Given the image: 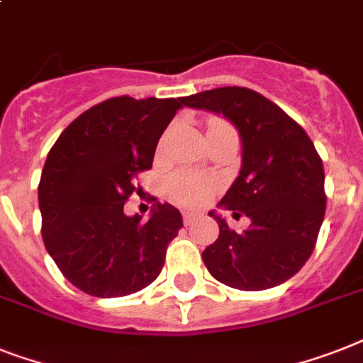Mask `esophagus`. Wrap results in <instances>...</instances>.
I'll return each mask as SVG.
<instances>
[{
    "instance_id": "esophagus-1",
    "label": "esophagus",
    "mask_w": 363,
    "mask_h": 363,
    "mask_svg": "<svg viewBox=\"0 0 363 363\" xmlns=\"http://www.w3.org/2000/svg\"><path fill=\"white\" fill-rule=\"evenodd\" d=\"M196 212H182V222H184V225H191V223L196 222Z\"/></svg>"
}]
</instances>
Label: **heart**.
Wrapping results in <instances>:
<instances>
[{
	"instance_id": "obj_1",
	"label": "heart",
	"mask_w": 363,
	"mask_h": 363,
	"mask_svg": "<svg viewBox=\"0 0 363 363\" xmlns=\"http://www.w3.org/2000/svg\"><path fill=\"white\" fill-rule=\"evenodd\" d=\"M225 123L220 121H212L208 126V132L223 126ZM216 190V181H212L211 177L199 175V173H188L181 172L169 177L167 181V196L172 197L173 201L184 207H201L208 201V197Z\"/></svg>"
}]
</instances>
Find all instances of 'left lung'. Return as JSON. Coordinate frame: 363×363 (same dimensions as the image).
I'll return each instance as SVG.
<instances>
[{
    "mask_svg": "<svg viewBox=\"0 0 363 363\" xmlns=\"http://www.w3.org/2000/svg\"><path fill=\"white\" fill-rule=\"evenodd\" d=\"M231 121L242 141L240 173L218 207L250 218L229 228L216 211V242L203 252L208 272L233 289L263 291L304 267L325 220V169L313 141L279 106L246 87H218L182 100Z\"/></svg>",
    "mask_w": 363,
    "mask_h": 363,
    "instance_id": "1",
    "label": "left lung"
}]
</instances>
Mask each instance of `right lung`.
Instances as JSON below:
<instances>
[{"instance_id": "add662e5", "label": "right lung", "mask_w": 363, "mask_h": 363, "mask_svg": "<svg viewBox=\"0 0 363 363\" xmlns=\"http://www.w3.org/2000/svg\"><path fill=\"white\" fill-rule=\"evenodd\" d=\"M184 99L115 96L70 123L50 149L38 182L43 240L79 291L115 298L151 285L181 212L156 203L151 218L126 216L135 175L152 167L160 135Z\"/></svg>"}]
</instances>
